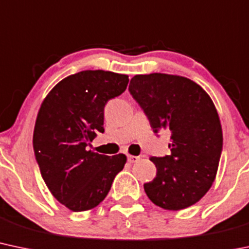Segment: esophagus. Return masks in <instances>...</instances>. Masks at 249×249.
<instances>
[{
	"mask_svg": "<svg viewBox=\"0 0 249 249\" xmlns=\"http://www.w3.org/2000/svg\"><path fill=\"white\" fill-rule=\"evenodd\" d=\"M138 160H139L138 156H132V155L127 156V160H129L130 163H136V162H138Z\"/></svg>",
	"mask_w": 249,
	"mask_h": 249,
	"instance_id": "1",
	"label": "esophagus"
}]
</instances>
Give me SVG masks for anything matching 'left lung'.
<instances>
[{"label": "left lung", "mask_w": 249, "mask_h": 249, "mask_svg": "<svg viewBox=\"0 0 249 249\" xmlns=\"http://www.w3.org/2000/svg\"><path fill=\"white\" fill-rule=\"evenodd\" d=\"M129 91L152 130L171 135V154L150 158L157 174L144 184L147 197L166 210L193 206L212 187L222 151V127L212 98L190 79L164 73L135 75Z\"/></svg>", "instance_id": "8db88e82"}]
</instances>
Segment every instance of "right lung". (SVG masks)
Instances as JSON below:
<instances>
[{
    "mask_svg": "<svg viewBox=\"0 0 249 249\" xmlns=\"http://www.w3.org/2000/svg\"><path fill=\"white\" fill-rule=\"evenodd\" d=\"M129 76L83 71L58 83L43 99L35 122L33 147L52 195L72 212L97 207L108 194L126 156L87 150L104 132L106 103L126 89Z\"/></svg>",
    "mask_w": 249,
    "mask_h": 249,
    "instance_id": "right-lung-1",
    "label": "right lung"
}]
</instances>
